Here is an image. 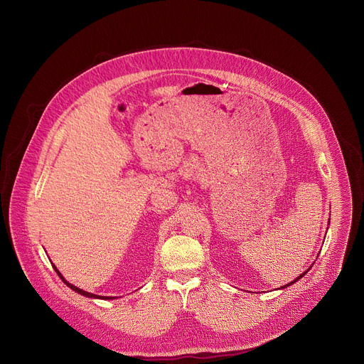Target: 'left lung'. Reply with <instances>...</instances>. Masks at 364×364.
Here are the masks:
<instances>
[{"label":"left lung","mask_w":364,"mask_h":364,"mask_svg":"<svg viewBox=\"0 0 364 364\" xmlns=\"http://www.w3.org/2000/svg\"><path fill=\"white\" fill-rule=\"evenodd\" d=\"M305 274H306V272H304V274H302V275H299V277H298V278H296V279H295V281H292V282H289V284H287V285H284V287H282V288H287V287H288V285H292V284H294V282H296V281H298V279H301V278H302V277H304V275H305Z\"/></svg>","instance_id":"8db88e82"}]
</instances>
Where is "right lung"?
<instances>
[{
  "label": "right lung",
  "instance_id": "1",
  "mask_svg": "<svg viewBox=\"0 0 364 364\" xmlns=\"http://www.w3.org/2000/svg\"><path fill=\"white\" fill-rule=\"evenodd\" d=\"M55 271H56V272H58V275H59V277H60V279H62V281H63V282H65V284H66V285H68V287H69V288H72V289H73V291H76V292H79V294H82V295H85V296H89V298H102V296H99V295H95V294H90V292H86V291H83V289H80V288H77V287H75V285H72V284H69V282H68V281H66V279H65V278H63V277H62V274H60V272H59V271H58V268H56V267H55ZM107 298H108V296H107ZM109 298H111V296H109ZM109 298H108V299H109ZM103 299H105V298H103Z\"/></svg>",
  "mask_w": 364,
  "mask_h": 364
}]
</instances>
